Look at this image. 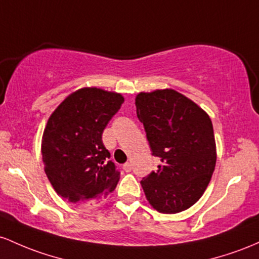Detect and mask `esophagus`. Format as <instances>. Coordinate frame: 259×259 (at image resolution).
I'll list each match as a JSON object with an SVG mask.
<instances>
[{"instance_id": "1", "label": "esophagus", "mask_w": 259, "mask_h": 259, "mask_svg": "<svg viewBox=\"0 0 259 259\" xmlns=\"http://www.w3.org/2000/svg\"><path fill=\"white\" fill-rule=\"evenodd\" d=\"M123 170L126 171V172H130V171L132 170V165H131L130 162H126V164H123Z\"/></svg>"}]
</instances>
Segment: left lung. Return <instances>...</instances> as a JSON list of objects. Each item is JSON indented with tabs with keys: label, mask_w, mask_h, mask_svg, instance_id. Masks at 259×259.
<instances>
[{
	"label": "left lung",
	"mask_w": 259,
	"mask_h": 259,
	"mask_svg": "<svg viewBox=\"0 0 259 259\" xmlns=\"http://www.w3.org/2000/svg\"><path fill=\"white\" fill-rule=\"evenodd\" d=\"M138 120L158 170L141 181L148 202L164 214L192 207L204 193L217 162L213 124L207 112L172 89L139 93Z\"/></svg>",
	"instance_id": "8db88e82"
}]
</instances>
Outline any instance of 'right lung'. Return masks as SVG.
I'll list each match as a JSON object with an SVG mask.
<instances>
[{
    "label": "right lung",
    "instance_id": "right-lung-1",
    "mask_svg": "<svg viewBox=\"0 0 259 259\" xmlns=\"http://www.w3.org/2000/svg\"><path fill=\"white\" fill-rule=\"evenodd\" d=\"M122 104L117 93L82 88L49 118L41 142L44 166L52 187L68 202H97L115 190L120 171L101 138Z\"/></svg>",
    "mask_w": 259,
    "mask_h": 259
}]
</instances>
